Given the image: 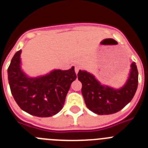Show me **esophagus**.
<instances>
[{"mask_svg": "<svg viewBox=\"0 0 148 148\" xmlns=\"http://www.w3.org/2000/svg\"><path fill=\"white\" fill-rule=\"evenodd\" d=\"M80 69H81V67L79 66H75V73H76V74H78V71L80 70Z\"/></svg>", "mask_w": 148, "mask_h": 148, "instance_id": "esophagus-1", "label": "esophagus"}]
</instances>
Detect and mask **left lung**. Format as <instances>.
<instances>
[{
    "mask_svg": "<svg viewBox=\"0 0 148 148\" xmlns=\"http://www.w3.org/2000/svg\"><path fill=\"white\" fill-rule=\"evenodd\" d=\"M78 78L82 84V92L87 108L99 115H109L121 110L132 100L138 87V70L136 63H132L129 78L119 90L101 85L87 71L79 70Z\"/></svg>",
    "mask_w": 148,
    "mask_h": 148,
    "instance_id": "1",
    "label": "left lung"
}]
</instances>
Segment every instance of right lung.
Segmentation results:
<instances>
[{
    "label": "right lung",
    "mask_w": 148,
    "mask_h": 148,
    "mask_svg": "<svg viewBox=\"0 0 148 148\" xmlns=\"http://www.w3.org/2000/svg\"><path fill=\"white\" fill-rule=\"evenodd\" d=\"M21 50L13 56L8 67L10 90L18 105L38 117H49L58 113L64 104L72 82L76 79L75 68L55 70L38 78H29L21 69Z\"/></svg>",
    "instance_id": "add662e5"
}]
</instances>
